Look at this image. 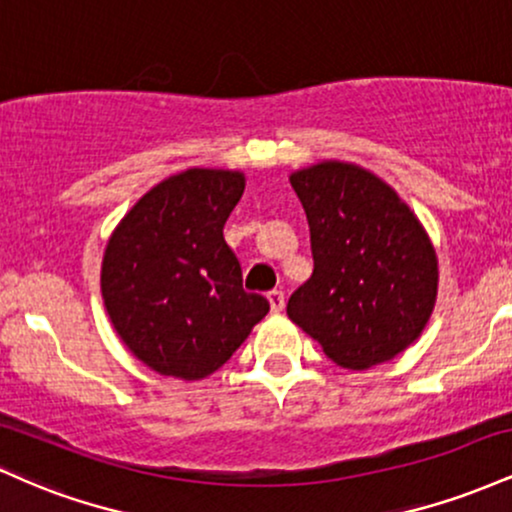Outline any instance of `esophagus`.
I'll use <instances>...</instances> for the list:
<instances>
[{"instance_id": "1", "label": "esophagus", "mask_w": 512, "mask_h": 512, "mask_svg": "<svg viewBox=\"0 0 512 512\" xmlns=\"http://www.w3.org/2000/svg\"><path fill=\"white\" fill-rule=\"evenodd\" d=\"M267 301H269V308H272V313H281L284 310V291H269L267 293Z\"/></svg>"}]
</instances>
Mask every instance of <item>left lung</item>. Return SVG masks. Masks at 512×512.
Returning a JSON list of instances; mask_svg holds the SVG:
<instances>
[{
  "instance_id": "8db88e82",
  "label": "left lung",
  "mask_w": 512,
  "mask_h": 512,
  "mask_svg": "<svg viewBox=\"0 0 512 512\" xmlns=\"http://www.w3.org/2000/svg\"><path fill=\"white\" fill-rule=\"evenodd\" d=\"M310 226L313 276L286 313L337 366L390 361L419 337L438 293V260L390 185L351 163L291 175Z\"/></svg>"
}]
</instances>
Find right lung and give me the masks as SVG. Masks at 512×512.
<instances>
[{"label":"right lung","instance_id":"1","mask_svg":"<svg viewBox=\"0 0 512 512\" xmlns=\"http://www.w3.org/2000/svg\"><path fill=\"white\" fill-rule=\"evenodd\" d=\"M243 190V173L185 170L146 192L110 238L105 310L129 351L161 375L214 373L269 313L267 298L243 289L223 240Z\"/></svg>","mask_w":512,"mask_h":512}]
</instances>
